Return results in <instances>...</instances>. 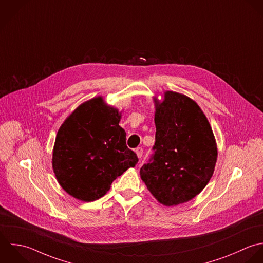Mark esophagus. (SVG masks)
Segmentation results:
<instances>
[{
  "instance_id": "1",
  "label": "esophagus",
  "mask_w": 263,
  "mask_h": 263,
  "mask_svg": "<svg viewBox=\"0 0 263 263\" xmlns=\"http://www.w3.org/2000/svg\"><path fill=\"white\" fill-rule=\"evenodd\" d=\"M136 153H137V156H138L139 158H141V157L143 156V153H144V150H143V148H142V147H139V148H137V149H136Z\"/></svg>"
}]
</instances>
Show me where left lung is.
Wrapping results in <instances>:
<instances>
[{"label":"left lung","mask_w":263,"mask_h":263,"mask_svg":"<svg viewBox=\"0 0 263 263\" xmlns=\"http://www.w3.org/2000/svg\"><path fill=\"white\" fill-rule=\"evenodd\" d=\"M156 103L153 154L140 175L151 194L173 206L196 197L213 175L217 148L211 126L196 102L166 91Z\"/></svg>","instance_id":"obj_1"}]
</instances>
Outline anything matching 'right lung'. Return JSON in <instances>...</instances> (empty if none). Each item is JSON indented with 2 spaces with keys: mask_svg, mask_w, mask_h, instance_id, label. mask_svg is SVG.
Here are the masks:
<instances>
[{
  "mask_svg": "<svg viewBox=\"0 0 263 263\" xmlns=\"http://www.w3.org/2000/svg\"><path fill=\"white\" fill-rule=\"evenodd\" d=\"M119 119L118 110L99 97L77 108L59 128L53 170L72 197L85 202L103 197L114 179L138 163Z\"/></svg>",
  "mask_w": 263,
  "mask_h": 263,
  "instance_id": "right-lung-1",
  "label": "right lung"
}]
</instances>
